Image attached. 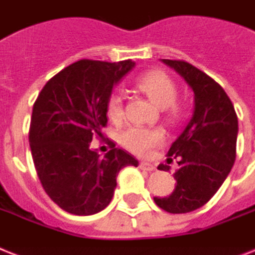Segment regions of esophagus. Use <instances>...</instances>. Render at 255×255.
Masks as SVG:
<instances>
[{"mask_svg": "<svg viewBox=\"0 0 255 255\" xmlns=\"http://www.w3.org/2000/svg\"><path fill=\"white\" fill-rule=\"evenodd\" d=\"M140 169H141V170H145V171L156 170V167L153 166L152 163H148V162H140Z\"/></svg>", "mask_w": 255, "mask_h": 255, "instance_id": "esophagus-1", "label": "esophagus"}]
</instances>
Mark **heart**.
<instances>
[{
    "mask_svg": "<svg viewBox=\"0 0 255 255\" xmlns=\"http://www.w3.org/2000/svg\"><path fill=\"white\" fill-rule=\"evenodd\" d=\"M136 86L156 105L158 109H167L177 98V88L167 74L160 70H152L142 74L136 81ZM107 114L113 121H121L123 118V98L121 93H113L107 103ZM178 111L175 107L170 110V117L175 118ZM165 141V133L160 128H146L133 126L122 133V144L132 153L145 156L153 149Z\"/></svg>",
    "mask_w": 255,
    "mask_h": 255,
    "instance_id": "heart-1",
    "label": "heart"
}]
</instances>
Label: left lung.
Segmentation results:
<instances>
[{"instance_id": "1", "label": "left lung", "mask_w": 255, "mask_h": 255, "mask_svg": "<svg viewBox=\"0 0 255 255\" xmlns=\"http://www.w3.org/2000/svg\"><path fill=\"white\" fill-rule=\"evenodd\" d=\"M175 70L194 93L192 117L167 152L178 158L174 191L154 198L170 214H186L204 206L224 183L236 160L239 121L224 89L210 76L181 60H161ZM169 170L170 166H158Z\"/></svg>"}]
</instances>
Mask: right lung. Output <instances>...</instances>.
<instances>
[{"label": "right lung", "mask_w": 255, "mask_h": 255, "mask_svg": "<svg viewBox=\"0 0 255 255\" xmlns=\"http://www.w3.org/2000/svg\"><path fill=\"white\" fill-rule=\"evenodd\" d=\"M131 60H80L53 76L34 103L28 141L41 186L69 214L89 216L105 210L118 173L138 161L115 148L105 156L90 148L102 137L114 86L132 70Z\"/></svg>", "instance_id": "right-lung-1"}]
</instances>
